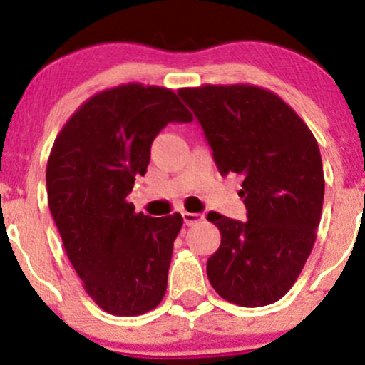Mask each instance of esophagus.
<instances>
[{
	"instance_id": "1",
	"label": "esophagus",
	"mask_w": 365,
	"mask_h": 365,
	"mask_svg": "<svg viewBox=\"0 0 365 365\" xmlns=\"http://www.w3.org/2000/svg\"><path fill=\"white\" fill-rule=\"evenodd\" d=\"M183 216V221H185V225L192 226V225H197V223H202L204 221V216L200 215V212H182Z\"/></svg>"
}]
</instances>
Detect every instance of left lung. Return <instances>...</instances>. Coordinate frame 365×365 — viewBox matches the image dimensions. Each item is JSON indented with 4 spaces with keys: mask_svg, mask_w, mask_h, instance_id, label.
<instances>
[{
    "mask_svg": "<svg viewBox=\"0 0 365 365\" xmlns=\"http://www.w3.org/2000/svg\"><path fill=\"white\" fill-rule=\"evenodd\" d=\"M220 173L244 177L247 221L209 212L221 245L207 259L217 295L242 307L273 304L293 287L316 242L324 199L319 145L274 92L250 83L180 89Z\"/></svg>",
    "mask_w": 365,
    "mask_h": 365,
    "instance_id": "8db88e82",
    "label": "left lung"
}]
</instances>
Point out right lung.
<instances>
[{"label": "right lung", "mask_w": 365, "mask_h": 365, "mask_svg": "<svg viewBox=\"0 0 365 365\" xmlns=\"http://www.w3.org/2000/svg\"><path fill=\"white\" fill-rule=\"evenodd\" d=\"M192 120L171 89L123 83L87 99L54 140L49 211L86 292L113 316L149 312L165 297L183 220L135 212L127 195L148 171L158 133Z\"/></svg>", "instance_id": "add662e5"}]
</instances>
